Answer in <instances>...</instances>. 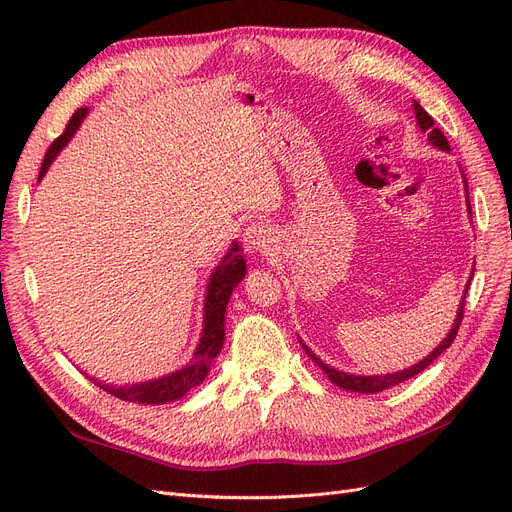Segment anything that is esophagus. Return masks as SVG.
I'll return each instance as SVG.
<instances>
[{"mask_svg": "<svg viewBox=\"0 0 512 512\" xmlns=\"http://www.w3.org/2000/svg\"><path fill=\"white\" fill-rule=\"evenodd\" d=\"M245 250L252 254H265L273 243V232L265 222H252L243 232Z\"/></svg>", "mask_w": 512, "mask_h": 512, "instance_id": "1", "label": "esophagus"}]
</instances>
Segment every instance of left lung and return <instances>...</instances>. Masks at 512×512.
Returning <instances> with one entry per match:
<instances>
[{
    "label": "left lung",
    "instance_id": "1",
    "mask_svg": "<svg viewBox=\"0 0 512 512\" xmlns=\"http://www.w3.org/2000/svg\"><path fill=\"white\" fill-rule=\"evenodd\" d=\"M414 113H416L418 128H421L423 132H427L429 143H431L433 147L442 149V151H451V145H448V141H446V136L442 134V130H438L436 126H433V117H431L418 102H414ZM466 194H468V185H466ZM468 207H470V200H468ZM470 211H472V209H470ZM468 286H470V284H468ZM468 286H466V292H463V299H461V303H459L457 318H455L453 327H451V331H448L444 342H442L436 350H433L431 354H427L421 363H416V365H412V367H408V369H404V371H395V374H384V376H354V374H344V371H337V369L329 367L327 363H322V361L318 359V356H316L312 350H309L303 342H301V346H303V350H305V354L309 356V359H312V361L324 371V374L329 376V380L339 386V389L354 391V393H378V391H384V389H391V386H395V384H399V382H404V380H408V378H412V376H416V374H421V371H423L425 367H429V363L436 361L438 356L455 342L457 331H459L461 320H463V303H466Z\"/></svg>",
    "mask_w": 512,
    "mask_h": 512
}]
</instances>
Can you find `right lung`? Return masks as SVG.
<instances>
[{"mask_svg":"<svg viewBox=\"0 0 512 512\" xmlns=\"http://www.w3.org/2000/svg\"><path fill=\"white\" fill-rule=\"evenodd\" d=\"M87 115V108H79L68 121L64 134L57 136L51 143L49 151L42 160L40 175L44 177L46 168L57 158V153L66 147V143L72 138V134L79 130L81 121ZM245 277V260L241 256V247L235 243L228 250V254L222 258L220 267H215L211 280L207 284V297H205V322H203V335H200L198 348L192 356V361L158 380H149L132 386H108L100 384L106 393H111L123 401H132V404H168V401L181 399L185 393L194 386L203 382L209 374V367L215 356L220 354L224 344V318H226V305L232 290ZM96 382V380H94Z\"/></svg>","mask_w":512,"mask_h":512,"instance_id":"1","label":"right lung"}]
</instances>
